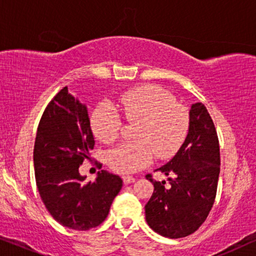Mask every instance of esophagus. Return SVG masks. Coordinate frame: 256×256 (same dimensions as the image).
Returning a JSON list of instances; mask_svg holds the SVG:
<instances>
[{
  "instance_id": "esophagus-1",
  "label": "esophagus",
  "mask_w": 256,
  "mask_h": 256,
  "mask_svg": "<svg viewBox=\"0 0 256 256\" xmlns=\"http://www.w3.org/2000/svg\"><path fill=\"white\" fill-rule=\"evenodd\" d=\"M122 182H124L125 185H128V184H132L136 182L134 178H132V176H122Z\"/></svg>"
}]
</instances>
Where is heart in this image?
<instances>
[{
	"label": "heart",
	"mask_w": 256,
	"mask_h": 256,
	"mask_svg": "<svg viewBox=\"0 0 256 256\" xmlns=\"http://www.w3.org/2000/svg\"><path fill=\"white\" fill-rule=\"evenodd\" d=\"M119 111L128 122H138L136 138L110 150L108 168L118 173H134L152 162L156 153L166 159L176 154L185 142L190 128L188 110L158 85L136 88L118 97ZM94 134L104 144H111L120 131V117L110 103L94 108L90 119Z\"/></svg>",
	"instance_id": "heart-1"
}]
</instances>
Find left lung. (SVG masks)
<instances>
[{
  "mask_svg": "<svg viewBox=\"0 0 256 256\" xmlns=\"http://www.w3.org/2000/svg\"><path fill=\"white\" fill-rule=\"evenodd\" d=\"M156 171L170 176L166 182L146 179L154 186L145 205L146 222L156 233L179 239L204 224L216 196L220 148L216 126L202 103L192 104L185 142L168 164Z\"/></svg>",
  "mask_w": 256,
  "mask_h": 256,
  "instance_id": "left-lung-1",
  "label": "left lung"
}]
</instances>
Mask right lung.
<instances>
[{"mask_svg":"<svg viewBox=\"0 0 256 256\" xmlns=\"http://www.w3.org/2000/svg\"><path fill=\"white\" fill-rule=\"evenodd\" d=\"M94 139L88 108L63 88L48 104L34 148L36 185L48 212L76 230L97 227L106 219L122 180L108 171L85 182L80 166L90 159Z\"/></svg>","mask_w":256,"mask_h":256,"instance_id":"1","label":"right lung"}]
</instances>
